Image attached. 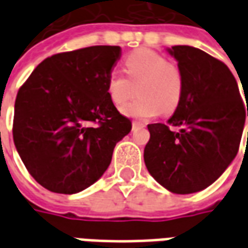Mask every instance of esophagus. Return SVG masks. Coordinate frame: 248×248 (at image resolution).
Returning a JSON list of instances; mask_svg holds the SVG:
<instances>
[{"label":"esophagus","instance_id":"esophagus-1","mask_svg":"<svg viewBox=\"0 0 248 248\" xmlns=\"http://www.w3.org/2000/svg\"><path fill=\"white\" fill-rule=\"evenodd\" d=\"M146 124L143 122H138V121H134L133 122V129H140V127H145Z\"/></svg>","mask_w":248,"mask_h":248}]
</instances>
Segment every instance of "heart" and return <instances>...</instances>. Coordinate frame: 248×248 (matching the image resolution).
<instances>
[{
  "label": "heart",
  "instance_id": "b5f03b06",
  "mask_svg": "<svg viewBox=\"0 0 248 248\" xmlns=\"http://www.w3.org/2000/svg\"><path fill=\"white\" fill-rule=\"evenodd\" d=\"M124 70L126 76L113 71L108 79V97L117 106L130 101L137 87L140 97L122 108L124 115L146 121L178 108L183 94L182 71L162 54L140 49L126 57Z\"/></svg>",
  "mask_w": 248,
  "mask_h": 248
}]
</instances>
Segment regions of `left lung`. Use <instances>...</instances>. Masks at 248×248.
<instances>
[{
    "label": "left lung",
    "mask_w": 248,
    "mask_h": 248,
    "mask_svg": "<svg viewBox=\"0 0 248 248\" xmlns=\"http://www.w3.org/2000/svg\"><path fill=\"white\" fill-rule=\"evenodd\" d=\"M169 53L182 71L183 94L167 124H147L150 140L143 158L169 191L192 194L215 182L236 156L246 106L223 62L192 46H172ZM170 125L181 130L172 132Z\"/></svg>",
    "instance_id": "1"
}]
</instances>
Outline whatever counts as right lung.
I'll return each mask as SVG.
<instances>
[{"mask_svg": "<svg viewBox=\"0 0 248 248\" xmlns=\"http://www.w3.org/2000/svg\"><path fill=\"white\" fill-rule=\"evenodd\" d=\"M119 57V46L58 53L19 87L14 145L30 175L49 191L76 194L92 186L108 170L115 145L130 133L131 121L108 93Z\"/></svg>", "mask_w": 248, "mask_h": 248, "instance_id": "1", "label": "right lung"}]
</instances>
